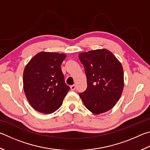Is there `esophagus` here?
<instances>
[{
    "mask_svg": "<svg viewBox=\"0 0 150 150\" xmlns=\"http://www.w3.org/2000/svg\"><path fill=\"white\" fill-rule=\"evenodd\" d=\"M75 88H76V86L75 85V84H73V85L70 86V88H71V91H75Z\"/></svg>",
    "mask_w": 150,
    "mask_h": 150,
    "instance_id": "34e87169",
    "label": "esophagus"
}]
</instances>
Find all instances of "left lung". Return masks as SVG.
<instances>
[{
  "label": "left lung",
  "mask_w": 150,
  "mask_h": 150,
  "mask_svg": "<svg viewBox=\"0 0 150 150\" xmlns=\"http://www.w3.org/2000/svg\"><path fill=\"white\" fill-rule=\"evenodd\" d=\"M79 58L84 66L87 81V88L79 93V96L91 112H106L116 104L123 90L121 64L106 49L81 53Z\"/></svg>",
  "instance_id": "8db88e82"
}]
</instances>
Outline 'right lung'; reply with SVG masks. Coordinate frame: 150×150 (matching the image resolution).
I'll return each instance as SVG.
<instances>
[{
  "label": "right lung",
  "instance_id": "1",
  "mask_svg": "<svg viewBox=\"0 0 150 150\" xmlns=\"http://www.w3.org/2000/svg\"><path fill=\"white\" fill-rule=\"evenodd\" d=\"M66 56L56 52L36 54L23 71L25 96L35 110L52 113L62 105L69 86L65 83L61 64Z\"/></svg>",
  "mask_w": 150,
  "mask_h": 150
}]
</instances>
